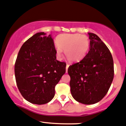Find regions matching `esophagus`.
<instances>
[{
  "instance_id": "esophagus-1",
  "label": "esophagus",
  "mask_w": 126,
  "mask_h": 126,
  "mask_svg": "<svg viewBox=\"0 0 126 126\" xmlns=\"http://www.w3.org/2000/svg\"><path fill=\"white\" fill-rule=\"evenodd\" d=\"M69 64H66V73H67V70H68V67H69Z\"/></svg>"
}]
</instances>
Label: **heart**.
Segmentation results:
<instances>
[{"label": "heart", "mask_w": 126, "mask_h": 126, "mask_svg": "<svg viewBox=\"0 0 126 126\" xmlns=\"http://www.w3.org/2000/svg\"><path fill=\"white\" fill-rule=\"evenodd\" d=\"M55 51L59 59L64 50L68 61L79 62L85 57L90 48V40L85 35L80 34H64L56 39Z\"/></svg>", "instance_id": "heart-1"}]
</instances>
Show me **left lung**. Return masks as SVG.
<instances>
[{"mask_svg":"<svg viewBox=\"0 0 126 126\" xmlns=\"http://www.w3.org/2000/svg\"><path fill=\"white\" fill-rule=\"evenodd\" d=\"M89 35V53L79 62L70 65L67 71L72 96L85 105L100 101L107 94L114 76L110 51L96 34Z\"/></svg>","mask_w":126,"mask_h":126,"instance_id":"obj_1","label":"left lung"}]
</instances>
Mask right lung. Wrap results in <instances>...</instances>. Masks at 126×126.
Returning <instances> with one entry per match:
<instances>
[{"mask_svg":"<svg viewBox=\"0 0 126 126\" xmlns=\"http://www.w3.org/2000/svg\"><path fill=\"white\" fill-rule=\"evenodd\" d=\"M39 32L25 42L15 65L16 82L21 95L35 105L50 102L55 87L65 73L66 63L56 59L51 35Z\"/></svg>","mask_w":126,"mask_h":126,"instance_id":"add662e5","label":"right lung"}]
</instances>
